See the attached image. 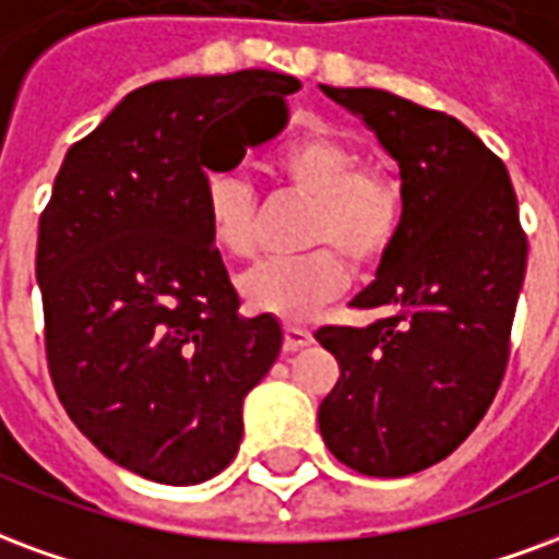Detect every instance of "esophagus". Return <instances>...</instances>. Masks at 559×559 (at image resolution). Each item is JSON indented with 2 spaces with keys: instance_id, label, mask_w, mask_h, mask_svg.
Here are the masks:
<instances>
[{
  "instance_id": "1",
  "label": "esophagus",
  "mask_w": 559,
  "mask_h": 559,
  "mask_svg": "<svg viewBox=\"0 0 559 559\" xmlns=\"http://www.w3.org/2000/svg\"><path fill=\"white\" fill-rule=\"evenodd\" d=\"M312 342V333L307 328H297V324H285L283 328V348L285 352H300Z\"/></svg>"
}]
</instances>
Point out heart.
I'll list each match as a JSON object with an SVG mask.
<instances>
[{"mask_svg":"<svg viewBox=\"0 0 559 559\" xmlns=\"http://www.w3.org/2000/svg\"><path fill=\"white\" fill-rule=\"evenodd\" d=\"M280 187L309 202L300 243L309 252L252 267L240 276L247 307L283 321H307L340 295L345 259L364 271L384 259L405 219V185L384 163L360 154L324 130L283 142L267 163ZM211 240L229 259H250L259 229V195L247 178L214 173L205 181Z\"/></svg>","mask_w":559,"mask_h":559,"instance_id":"heart-1","label":"heart"}]
</instances>
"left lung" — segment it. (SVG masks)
<instances>
[{
  "label": "left lung",
  "mask_w": 559,
  "mask_h": 559,
  "mask_svg": "<svg viewBox=\"0 0 559 559\" xmlns=\"http://www.w3.org/2000/svg\"><path fill=\"white\" fill-rule=\"evenodd\" d=\"M321 92L374 130L405 185L396 243L352 300L381 316L316 330L340 364L321 438L345 467L393 479L447 459L495 402L527 235L507 166L459 118L381 88Z\"/></svg>",
  "instance_id": "8db88e82"
}]
</instances>
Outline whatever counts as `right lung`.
Instances as JSON below:
<instances>
[{
  "label": "right lung",
  "instance_id": "right-lung-1",
  "mask_svg": "<svg viewBox=\"0 0 559 559\" xmlns=\"http://www.w3.org/2000/svg\"><path fill=\"white\" fill-rule=\"evenodd\" d=\"M297 88L276 71L142 85L68 148L40 214L56 396L107 459L163 486L205 483L235 459L243 396L283 345L274 316L238 312L205 181L283 130ZM262 103L275 116L255 122Z\"/></svg>",
  "mask_w": 559,
  "mask_h": 559
}]
</instances>
